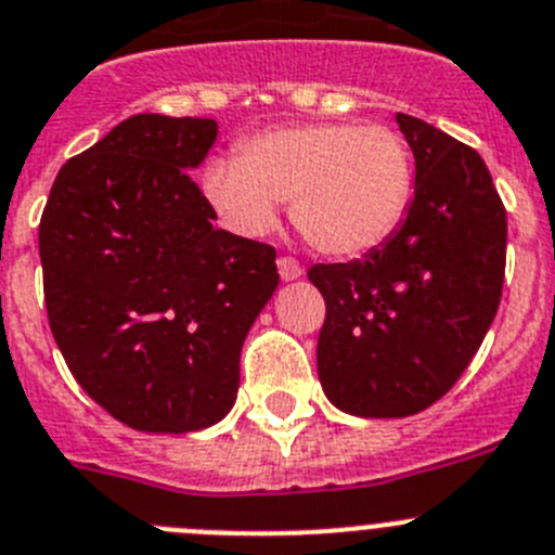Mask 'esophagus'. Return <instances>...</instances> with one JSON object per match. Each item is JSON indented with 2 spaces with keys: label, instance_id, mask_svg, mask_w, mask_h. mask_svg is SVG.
Instances as JSON below:
<instances>
[{
  "label": "esophagus",
  "instance_id": "obj_1",
  "mask_svg": "<svg viewBox=\"0 0 555 555\" xmlns=\"http://www.w3.org/2000/svg\"><path fill=\"white\" fill-rule=\"evenodd\" d=\"M276 266H279V276H282L284 282H293V279H301L304 276L301 262L293 260V257H279Z\"/></svg>",
  "mask_w": 555,
  "mask_h": 555
}]
</instances>
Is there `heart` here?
Listing matches in <instances>:
<instances>
[{"instance_id": "heart-1", "label": "heart", "mask_w": 555, "mask_h": 555, "mask_svg": "<svg viewBox=\"0 0 555 555\" xmlns=\"http://www.w3.org/2000/svg\"><path fill=\"white\" fill-rule=\"evenodd\" d=\"M416 191L411 144L388 126L298 122L254 133L214 158L202 194L230 230L260 237L289 216L318 251L361 257L400 230Z\"/></svg>"}]
</instances>
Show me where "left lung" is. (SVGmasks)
Segmentation results:
<instances>
[{
	"instance_id": "8db88e82",
	"label": "left lung",
	"mask_w": 555,
	"mask_h": 555,
	"mask_svg": "<svg viewBox=\"0 0 555 555\" xmlns=\"http://www.w3.org/2000/svg\"><path fill=\"white\" fill-rule=\"evenodd\" d=\"M397 122L416 158L408 219L364 260L309 268L325 298L323 391L366 418L413 416L441 400L504 289L506 210L481 155L411 114Z\"/></svg>"
}]
</instances>
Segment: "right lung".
<instances>
[{"mask_svg": "<svg viewBox=\"0 0 555 555\" xmlns=\"http://www.w3.org/2000/svg\"><path fill=\"white\" fill-rule=\"evenodd\" d=\"M202 117L133 114L56 175L40 216L51 334L117 422L194 433L230 413L241 348L279 284L276 248L216 230L189 169Z\"/></svg>", "mask_w": 555, "mask_h": 555, "instance_id": "add662e5", "label": "right lung"}]
</instances>
